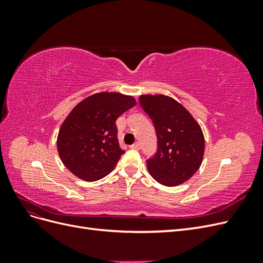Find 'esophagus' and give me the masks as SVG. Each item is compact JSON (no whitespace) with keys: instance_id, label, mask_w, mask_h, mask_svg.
<instances>
[{"instance_id":"1","label":"esophagus","mask_w":263,"mask_h":263,"mask_svg":"<svg viewBox=\"0 0 263 263\" xmlns=\"http://www.w3.org/2000/svg\"><path fill=\"white\" fill-rule=\"evenodd\" d=\"M130 148H132V149L139 150V149H140V144H139V142H135L134 145H132V146H130Z\"/></svg>"}]
</instances>
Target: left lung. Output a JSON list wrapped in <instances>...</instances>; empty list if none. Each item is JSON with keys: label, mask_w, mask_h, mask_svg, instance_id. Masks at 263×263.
I'll use <instances>...</instances> for the list:
<instances>
[{"label": "left lung", "mask_w": 263, "mask_h": 263, "mask_svg": "<svg viewBox=\"0 0 263 263\" xmlns=\"http://www.w3.org/2000/svg\"><path fill=\"white\" fill-rule=\"evenodd\" d=\"M139 103L153 119L157 153L147 168L157 182L177 186L192 178L203 160L205 140L200 125L179 102L165 95H140Z\"/></svg>", "instance_id": "8db88e82"}]
</instances>
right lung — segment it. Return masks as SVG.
Segmentation results:
<instances>
[{
    "label": "right lung",
    "mask_w": 263,
    "mask_h": 263,
    "mask_svg": "<svg viewBox=\"0 0 263 263\" xmlns=\"http://www.w3.org/2000/svg\"><path fill=\"white\" fill-rule=\"evenodd\" d=\"M135 105L133 97L116 92L93 94L79 103L58 134L57 148L63 164L84 181L107 176L125 153L118 144L115 122Z\"/></svg>",
    "instance_id": "right-lung-1"
}]
</instances>
